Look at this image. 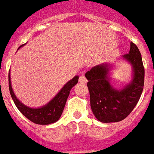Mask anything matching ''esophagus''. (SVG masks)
<instances>
[{
	"label": "esophagus",
	"instance_id": "esophagus-1",
	"mask_svg": "<svg viewBox=\"0 0 154 154\" xmlns=\"http://www.w3.org/2000/svg\"><path fill=\"white\" fill-rule=\"evenodd\" d=\"M79 82L82 83V84H86L87 83V79L85 78V75H80V77H79Z\"/></svg>",
	"mask_w": 154,
	"mask_h": 154
}]
</instances>
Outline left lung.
Listing matches in <instances>:
<instances>
[{"mask_svg":"<svg viewBox=\"0 0 154 154\" xmlns=\"http://www.w3.org/2000/svg\"><path fill=\"white\" fill-rule=\"evenodd\" d=\"M122 57L131 65L132 79L120 89L110 84V70L113 68L110 64L96 65L85 74L91 109L102 123L124 119L138 103L143 89L144 68L137 45L131 42L128 54Z\"/></svg>","mask_w":154,"mask_h":154,"instance_id":"8db88e82","label":"left lung"}]
</instances>
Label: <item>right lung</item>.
Here are the masks:
<instances>
[{"label": "right lung", "mask_w": 154, "mask_h": 154, "mask_svg": "<svg viewBox=\"0 0 154 154\" xmlns=\"http://www.w3.org/2000/svg\"><path fill=\"white\" fill-rule=\"evenodd\" d=\"M21 46H20L18 50ZM78 80H79V76L76 75L62 87V89L50 102H48L46 104L39 108H30V107L26 106L17 99V97L16 96L15 93L13 91L12 85H11V73H9V89L11 98L16 106L25 117H26L29 120L35 124L46 125V124L55 123L56 121L60 119L63 113L69 92L72 88L78 83Z\"/></svg>", "instance_id": "1"}]
</instances>
